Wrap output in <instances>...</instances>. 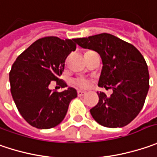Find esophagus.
Returning <instances> with one entry per match:
<instances>
[{
    "label": "esophagus",
    "instance_id": "34e87169",
    "mask_svg": "<svg viewBox=\"0 0 157 157\" xmlns=\"http://www.w3.org/2000/svg\"><path fill=\"white\" fill-rule=\"evenodd\" d=\"M86 93H87V92L83 91V90H78V91H77V95H78L79 97H82V96H85Z\"/></svg>",
    "mask_w": 157,
    "mask_h": 157
}]
</instances>
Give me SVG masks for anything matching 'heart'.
Returning <instances> with one entry per match:
<instances>
[{"mask_svg":"<svg viewBox=\"0 0 157 157\" xmlns=\"http://www.w3.org/2000/svg\"><path fill=\"white\" fill-rule=\"evenodd\" d=\"M74 83L75 84L76 86H78L80 88H83V89H87L90 86V82L87 79H83V78H80V79H76Z\"/></svg>","mask_w":157,"mask_h":157,"instance_id":"obj_1","label":"heart"}]
</instances>
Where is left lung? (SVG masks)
<instances>
[{"instance_id": "1", "label": "left lung", "mask_w": 157, "mask_h": 157, "mask_svg": "<svg viewBox=\"0 0 157 157\" xmlns=\"http://www.w3.org/2000/svg\"><path fill=\"white\" fill-rule=\"evenodd\" d=\"M75 42L100 55L103 67L98 86L113 90L110 98L98 92L99 102L90 109L93 119L111 128L128 125L142 109L149 89L145 59L133 44L109 33L75 38Z\"/></svg>"}]
</instances>
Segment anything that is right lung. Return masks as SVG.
Wrapping results in <instances>:
<instances>
[{"mask_svg":"<svg viewBox=\"0 0 157 157\" xmlns=\"http://www.w3.org/2000/svg\"><path fill=\"white\" fill-rule=\"evenodd\" d=\"M74 39L45 37L38 39L23 52L12 65L10 82L12 98L20 114L31 126L49 129L65 118L69 103L77 97L74 88L52 91L54 81L61 88L67 83L59 76L67 55L75 51Z\"/></svg>","mask_w":157,"mask_h":157,"instance_id":"obj_1","label":"right lung"}]
</instances>
